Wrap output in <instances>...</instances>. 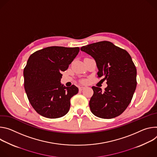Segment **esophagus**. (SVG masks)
I'll return each instance as SVG.
<instances>
[{
  "mask_svg": "<svg viewBox=\"0 0 157 157\" xmlns=\"http://www.w3.org/2000/svg\"><path fill=\"white\" fill-rule=\"evenodd\" d=\"M84 89H85L84 86H80V87H79V91H82V90H83Z\"/></svg>",
  "mask_w": 157,
  "mask_h": 157,
  "instance_id": "obj_1",
  "label": "esophagus"
}]
</instances>
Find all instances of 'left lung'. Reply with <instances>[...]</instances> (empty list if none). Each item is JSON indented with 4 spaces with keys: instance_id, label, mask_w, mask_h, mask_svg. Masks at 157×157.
I'll use <instances>...</instances> for the list:
<instances>
[{
    "instance_id": "obj_1",
    "label": "left lung",
    "mask_w": 157,
    "mask_h": 157,
    "mask_svg": "<svg viewBox=\"0 0 157 157\" xmlns=\"http://www.w3.org/2000/svg\"><path fill=\"white\" fill-rule=\"evenodd\" d=\"M95 60L98 77L107 86L103 92L92 86L94 95L89 106L95 116L113 118L122 113L130 104L136 86V69L128 52L109 41H101L80 48Z\"/></svg>"
}]
</instances>
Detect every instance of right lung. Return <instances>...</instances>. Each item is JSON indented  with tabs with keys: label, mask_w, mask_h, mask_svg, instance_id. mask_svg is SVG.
Listing matches in <instances>:
<instances>
[{
	"label": "right lung",
	"mask_w": 157,
	"mask_h": 157,
	"mask_svg": "<svg viewBox=\"0 0 157 157\" xmlns=\"http://www.w3.org/2000/svg\"><path fill=\"white\" fill-rule=\"evenodd\" d=\"M78 47L52 46L34 52L24 70V88L31 105L39 114L48 118L66 115L71 98L78 92L74 85L60 83L62 75L78 54Z\"/></svg>",
	"instance_id": "right-lung-1"
}]
</instances>
